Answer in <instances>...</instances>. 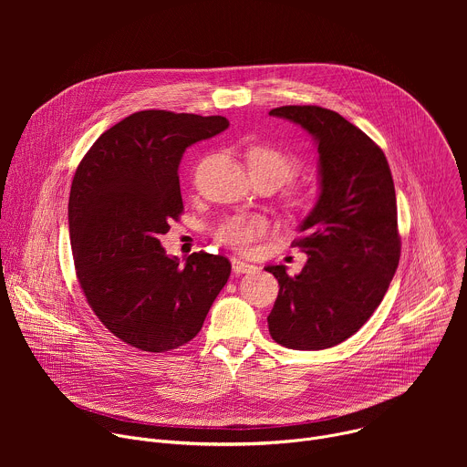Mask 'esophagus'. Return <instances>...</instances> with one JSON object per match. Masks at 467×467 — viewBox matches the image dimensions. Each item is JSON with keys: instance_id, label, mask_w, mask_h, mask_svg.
<instances>
[{"instance_id": "obj_1", "label": "esophagus", "mask_w": 467, "mask_h": 467, "mask_svg": "<svg viewBox=\"0 0 467 467\" xmlns=\"http://www.w3.org/2000/svg\"><path fill=\"white\" fill-rule=\"evenodd\" d=\"M231 264H233V272H234L236 275H240V274H251V272L256 270V265H253V264H249V262H244V260H240V258H236V256L231 258Z\"/></svg>"}]
</instances>
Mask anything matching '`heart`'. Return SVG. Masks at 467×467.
I'll use <instances>...</instances> for the list:
<instances>
[{"instance_id": "b5f03b06", "label": "heart", "mask_w": 467, "mask_h": 467, "mask_svg": "<svg viewBox=\"0 0 467 467\" xmlns=\"http://www.w3.org/2000/svg\"><path fill=\"white\" fill-rule=\"evenodd\" d=\"M247 164L251 173L274 175L279 182L292 179L297 173V161L274 146H254L247 151ZM268 220L258 214H233L223 218L213 231L216 242L233 247L240 253L253 249L258 238L268 233Z\"/></svg>"}]
</instances>
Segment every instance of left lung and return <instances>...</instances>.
Masks as SVG:
<instances>
[{
	"label": "left lung",
	"mask_w": 467,
	"mask_h": 467,
	"mask_svg": "<svg viewBox=\"0 0 467 467\" xmlns=\"http://www.w3.org/2000/svg\"><path fill=\"white\" fill-rule=\"evenodd\" d=\"M301 125L319 153V195L294 240L305 268L265 265L279 281L268 316L272 338L290 349L338 346L380 305L401 256L397 202L382 150L335 110L286 105L270 110Z\"/></svg>",
	"instance_id": "obj_1"
}]
</instances>
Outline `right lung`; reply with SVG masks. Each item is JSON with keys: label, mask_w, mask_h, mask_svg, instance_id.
<instances>
[{"label": "right lung", "mask_w": 467, "mask_h": 467, "mask_svg": "<svg viewBox=\"0 0 467 467\" xmlns=\"http://www.w3.org/2000/svg\"><path fill=\"white\" fill-rule=\"evenodd\" d=\"M227 127L223 116L140 110L105 130L78 166L68 203L78 281L99 321L132 348L188 344L231 275L222 254L192 253L181 265L159 240L182 213V153Z\"/></svg>", "instance_id": "1"}]
</instances>
